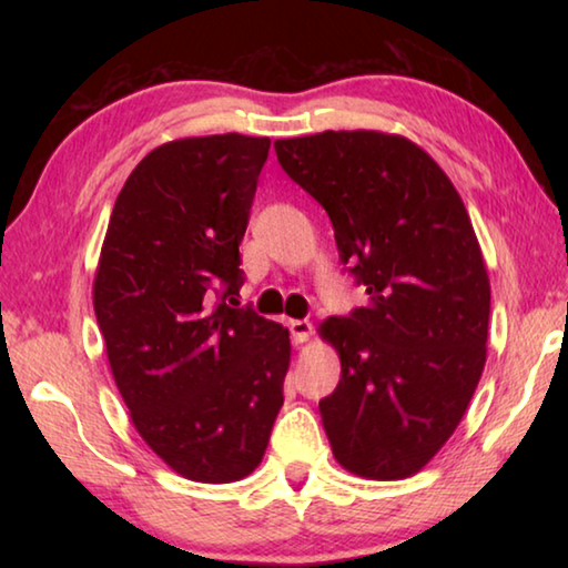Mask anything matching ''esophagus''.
I'll list each match as a JSON object with an SVG mask.
<instances>
[{
    "label": "esophagus",
    "mask_w": 568,
    "mask_h": 568,
    "mask_svg": "<svg viewBox=\"0 0 568 568\" xmlns=\"http://www.w3.org/2000/svg\"><path fill=\"white\" fill-rule=\"evenodd\" d=\"M287 331H291V341L305 343L313 335V323L311 321H287Z\"/></svg>",
    "instance_id": "esophagus-1"
}]
</instances>
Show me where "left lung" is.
I'll use <instances>...</instances> for the list:
<instances>
[{"mask_svg":"<svg viewBox=\"0 0 568 568\" xmlns=\"http://www.w3.org/2000/svg\"><path fill=\"white\" fill-rule=\"evenodd\" d=\"M277 162L328 213L368 305L321 333L341 381L321 400L333 456L378 480L413 476L464 418L486 363L491 287L446 172L418 145L371 130L275 142Z\"/></svg>","mask_w":568,"mask_h":568,"instance_id":"left-lung-1","label":"left lung"}]
</instances>
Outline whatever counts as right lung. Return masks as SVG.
<instances>
[{
  "instance_id": "obj_1",
  "label": "right lung",
  "mask_w": 568,
  "mask_h": 568,
  "mask_svg": "<svg viewBox=\"0 0 568 568\" xmlns=\"http://www.w3.org/2000/svg\"><path fill=\"white\" fill-rule=\"evenodd\" d=\"M267 150V138L235 132L152 150L120 190L94 275V315L134 428L203 484L261 464L283 406L287 331L235 307Z\"/></svg>"
}]
</instances>
